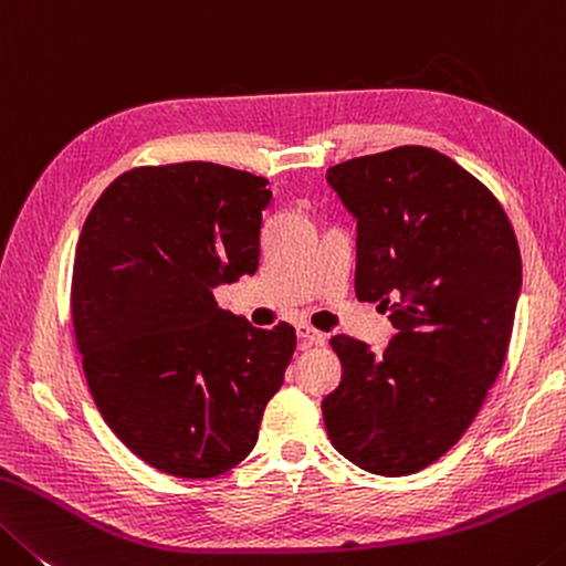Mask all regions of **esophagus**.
Here are the masks:
<instances>
[{"mask_svg": "<svg viewBox=\"0 0 566 566\" xmlns=\"http://www.w3.org/2000/svg\"><path fill=\"white\" fill-rule=\"evenodd\" d=\"M298 338H301V344H303L305 348L326 344V336H323L321 331H313V328H308V326H298Z\"/></svg>", "mask_w": 566, "mask_h": 566, "instance_id": "obj_1", "label": "esophagus"}]
</instances>
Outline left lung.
Listing matches in <instances>:
<instances>
[{"instance_id": "1", "label": "left lung", "mask_w": 566, "mask_h": 566, "mask_svg": "<svg viewBox=\"0 0 566 566\" xmlns=\"http://www.w3.org/2000/svg\"><path fill=\"white\" fill-rule=\"evenodd\" d=\"M326 180L356 218V295L391 313L384 354L333 336L344 376L323 398L338 453L378 476L443 457L504 366L522 255L504 208L431 147L333 165Z\"/></svg>"}]
</instances>
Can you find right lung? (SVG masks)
<instances>
[{
    "label": "right lung",
    "instance_id": "obj_1",
    "mask_svg": "<svg viewBox=\"0 0 566 566\" xmlns=\"http://www.w3.org/2000/svg\"><path fill=\"white\" fill-rule=\"evenodd\" d=\"M265 185L216 163L135 168L82 226L72 323L87 386L115 437L170 476L238 467L293 358V326L255 328L212 295L258 271Z\"/></svg>",
    "mask_w": 566,
    "mask_h": 566
}]
</instances>
